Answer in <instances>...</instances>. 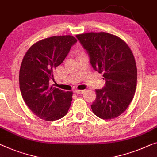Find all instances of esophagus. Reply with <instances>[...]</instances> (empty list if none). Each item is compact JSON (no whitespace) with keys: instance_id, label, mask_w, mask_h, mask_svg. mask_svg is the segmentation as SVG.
<instances>
[{"instance_id":"esophagus-1","label":"esophagus","mask_w":157,"mask_h":157,"mask_svg":"<svg viewBox=\"0 0 157 157\" xmlns=\"http://www.w3.org/2000/svg\"><path fill=\"white\" fill-rule=\"evenodd\" d=\"M84 92H85V90H75V93H76V94H83Z\"/></svg>"}]
</instances>
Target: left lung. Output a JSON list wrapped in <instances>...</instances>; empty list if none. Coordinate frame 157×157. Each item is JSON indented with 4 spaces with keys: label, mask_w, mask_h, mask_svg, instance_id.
<instances>
[{
    "label": "left lung",
    "mask_w": 157,
    "mask_h": 157,
    "mask_svg": "<svg viewBox=\"0 0 157 157\" xmlns=\"http://www.w3.org/2000/svg\"><path fill=\"white\" fill-rule=\"evenodd\" d=\"M76 38L89 56L95 71L103 74L106 83L95 89L93 113L104 120L117 117L128 108L135 94L137 71L135 57L128 45L107 33H88Z\"/></svg>",
    "instance_id": "1"
}]
</instances>
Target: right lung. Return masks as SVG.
I'll use <instances>...</instances> for the list:
<instances>
[{
    "label": "right lung",
    "mask_w": 157,
    "mask_h": 157,
    "mask_svg": "<svg viewBox=\"0 0 157 157\" xmlns=\"http://www.w3.org/2000/svg\"><path fill=\"white\" fill-rule=\"evenodd\" d=\"M76 42L71 35L54 36L35 43L25 54L20 69V89L25 103L41 119H60L71 106L73 93L50 87L49 81L54 80V70Z\"/></svg>",
    "instance_id": "1"
}]
</instances>
